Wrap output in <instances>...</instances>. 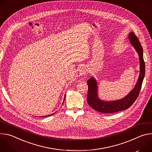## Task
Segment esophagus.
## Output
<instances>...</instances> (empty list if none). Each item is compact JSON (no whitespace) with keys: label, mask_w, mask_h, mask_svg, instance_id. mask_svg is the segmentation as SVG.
Segmentation results:
<instances>
[{"label":"esophagus","mask_w":152,"mask_h":152,"mask_svg":"<svg viewBox=\"0 0 152 152\" xmlns=\"http://www.w3.org/2000/svg\"><path fill=\"white\" fill-rule=\"evenodd\" d=\"M79 73L80 76H85L86 73H87V70L84 66H82L79 69Z\"/></svg>","instance_id":"1"}]
</instances>
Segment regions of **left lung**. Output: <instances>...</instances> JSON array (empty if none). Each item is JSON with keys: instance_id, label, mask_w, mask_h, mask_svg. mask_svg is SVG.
Returning a JSON list of instances; mask_svg holds the SVG:
<instances>
[{"instance_id": "8db88e82", "label": "left lung", "mask_w": 152, "mask_h": 152, "mask_svg": "<svg viewBox=\"0 0 152 152\" xmlns=\"http://www.w3.org/2000/svg\"><path fill=\"white\" fill-rule=\"evenodd\" d=\"M130 42L139 55L140 75L134 88L124 97L116 100L106 101L99 97L97 81L94 77H91L87 81L88 86L87 102L96 111L104 114H110L126 110L131 106L137 99L140 92L145 75V63L143 58V50L141 43L133 32L128 35Z\"/></svg>"}]
</instances>
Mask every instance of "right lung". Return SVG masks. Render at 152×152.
Masks as SVG:
<instances>
[{"mask_svg": "<svg viewBox=\"0 0 152 152\" xmlns=\"http://www.w3.org/2000/svg\"><path fill=\"white\" fill-rule=\"evenodd\" d=\"M65 98H66V95H65V96H64V101H63V103H64V102ZM55 113H53V114H50V115H46V116H45V117H49V116H51V115H52L53 114H54ZM41 117H45V116H41Z\"/></svg>", "mask_w": 152, "mask_h": 152, "instance_id": "1", "label": "right lung"}]
</instances>
